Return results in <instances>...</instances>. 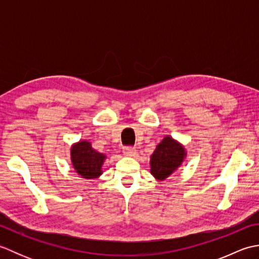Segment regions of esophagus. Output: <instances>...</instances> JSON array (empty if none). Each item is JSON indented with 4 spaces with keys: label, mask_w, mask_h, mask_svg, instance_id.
Segmentation results:
<instances>
[{
    "label": "esophagus",
    "mask_w": 259,
    "mask_h": 259,
    "mask_svg": "<svg viewBox=\"0 0 259 259\" xmlns=\"http://www.w3.org/2000/svg\"><path fill=\"white\" fill-rule=\"evenodd\" d=\"M137 152L138 151H137L133 147H126L123 149V155L126 157H136Z\"/></svg>",
    "instance_id": "esophagus-1"
}]
</instances>
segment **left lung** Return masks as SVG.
Returning a JSON list of instances; mask_svg holds the SVG:
<instances>
[{"label":"left lung","mask_w":259,"mask_h":259,"mask_svg":"<svg viewBox=\"0 0 259 259\" xmlns=\"http://www.w3.org/2000/svg\"><path fill=\"white\" fill-rule=\"evenodd\" d=\"M186 157L185 146L168 135L150 156V174L158 181H163L177 171Z\"/></svg>","instance_id":"left-lung-1"}]
</instances>
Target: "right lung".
<instances>
[{
  "instance_id": "obj_1",
  "label": "right lung",
  "mask_w": 259,
  "mask_h": 259,
  "mask_svg": "<svg viewBox=\"0 0 259 259\" xmlns=\"http://www.w3.org/2000/svg\"><path fill=\"white\" fill-rule=\"evenodd\" d=\"M70 156L75 172L81 178L97 179L103 174L102 166L107 156L93 149L91 142L88 140L74 142L70 148Z\"/></svg>"
}]
</instances>
